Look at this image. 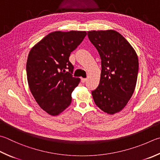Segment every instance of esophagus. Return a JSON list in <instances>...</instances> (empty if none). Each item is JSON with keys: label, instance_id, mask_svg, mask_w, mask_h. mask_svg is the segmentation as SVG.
I'll use <instances>...</instances> for the list:
<instances>
[{"label": "esophagus", "instance_id": "1", "mask_svg": "<svg viewBox=\"0 0 160 160\" xmlns=\"http://www.w3.org/2000/svg\"><path fill=\"white\" fill-rule=\"evenodd\" d=\"M86 78H81V83H85L86 81Z\"/></svg>", "mask_w": 160, "mask_h": 160}]
</instances>
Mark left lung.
Here are the masks:
<instances>
[{
	"mask_svg": "<svg viewBox=\"0 0 160 160\" xmlns=\"http://www.w3.org/2000/svg\"><path fill=\"white\" fill-rule=\"evenodd\" d=\"M102 60L99 84L92 91L95 104L104 112L114 114L127 105L136 87L138 60L127 40L113 30L88 32Z\"/></svg>",
	"mask_w": 160,
	"mask_h": 160,
	"instance_id": "8db88e82",
	"label": "left lung"
}]
</instances>
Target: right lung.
I'll return each instance as SVG.
<instances>
[{"label": "right lung", "mask_w": 160, "mask_h": 160, "mask_svg": "<svg viewBox=\"0 0 160 160\" xmlns=\"http://www.w3.org/2000/svg\"><path fill=\"white\" fill-rule=\"evenodd\" d=\"M86 35V31L52 32L30 51L26 62L29 88L39 106L50 115H58L71 104L72 92L80 79L72 77L74 66L69 57Z\"/></svg>", "instance_id": "1"}]
</instances>
